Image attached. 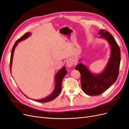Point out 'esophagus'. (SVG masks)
Listing matches in <instances>:
<instances>
[{
	"mask_svg": "<svg viewBox=\"0 0 129 129\" xmlns=\"http://www.w3.org/2000/svg\"><path fill=\"white\" fill-rule=\"evenodd\" d=\"M66 64H67V66L68 68H71L74 64V61L72 59L68 60L67 62H66Z\"/></svg>",
	"mask_w": 129,
	"mask_h": 129,
	"instance_id": "esophagus-1",
	"label": "esophagus"
}]
</instances>
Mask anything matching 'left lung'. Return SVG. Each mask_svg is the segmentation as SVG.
Listing matches in <instances>:
<instances>
[{
    "instance_id": "obj_1",
    "label": "left lung",
    "mask_w": 129,
    "mask_h": 129,
    "mask_svg": "<svg viewBox=\"0 0 129 129\" xmlns=\"http://www.w3.org/2000/svg\"><path fill=\"white\" fill-rule=\"evenodd\" d=\"M99 38L106 40L110 47V55L105 68L100 73H92L86 65L79 63L75 69L81 73L82 89L89 96L101 95L115 82L118 76L120 51L114 38L108 32L100 29ZM79 62L81 60H79Z\"/></svg>"
}]
</instances>
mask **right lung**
I'll return each mask as SVG.
<instances>
[{
	"mask_svg": "<svg viewBox=\"0 0 129 129\" xmlns=\"http://www.w3.org/2000/svg\"><path fill=\"white\" fill-rule=\"evenodd\" d=\"M31 33L30 32H27L25 33L24 36L21 37L19 39H18L15 43L14 44L12 49V52H11V59H10V72L12 74V71H11V68H12V61H13V54H14V52L15 47H16L18 45V43L22 41V40H24L27 39L29 37L31 36ZM67 71L66 69V67L64 66H63L61 69H60L58 71L57 73L56 74V75L55 76V88H54L53 91L52 92V93L49 94L48 96H47L44 99H41L39 100H34V101H36V102H41V103H45V102H50L54 99H55L56 97L59 95V93L61 91V85H62V80H63V77L64 76L67 74ZM25 96L28 98V97L26 96L25 94H24ZM29 99V98H28Z\"/></svg>",
	"mask_w": 129,
	"mask_h": 129,
	"instance_id": "add662e5",
	"label": "right lung"
}]
</instances>
